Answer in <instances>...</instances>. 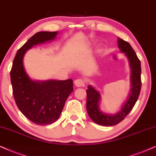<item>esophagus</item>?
<instances>
[{"label": "esophagus", "mask_w": 156, "mask_h": 156, "mask_svg": "<svg viewBox=\"0 0 156 156\" xmlns=\"http://www.w3.org/2000/svg\"><path fill=\"white\" fill-rule=\"evenodd\" d=\"M74 83L77 87H81L85 86L86 82H85V80L83 79H82V78H78V79H76L75 80Z\"/></svg>", "instance_id": "esophagus-1"}]
</instances>
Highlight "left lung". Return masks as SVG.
<instances>
[{
	"instance_id": "8db88e82",
	"label": "left lung",
	"mask_w": 156,
	"mask_h": 156,
	"mask_svg": "<svg viewBox=\"0 0 156 156\" xmlns=\"http://www.w3.org/2000/svg\"><path fill=\"white\" fill-rule=\"evenodd\" d=\"M118 44L120 51L125 53L129 61L130 69H131V76H130L131 90L127 101L123 105L121 111L115 115H108L103 113L99 109L98 103L101 100V95L99 93L91 86L88 87V89L86 90L87 111L91 120L101 126H112L117 125L118 123L121 122L134 107L140 92L141 66L140 60L138 59L131 45L128 42L123 41V39L118 38Z\"/></svg>"
}]
</instances>
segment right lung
I'll list each match as a JSON object with an SVG mask.
<instances>
[{
	"instance_id": "right-lung-1",
	"label": "right lung",
	"mask_w": 156,
	"mask_h": 156,
	"mask_svg": "<svg viewBox=\"0 0 156 156\" xmlns=\"http://www.w3.org/2000/svg\"><path fill=\"white\" fill-rule=\"evenodd\" d=\"M57 31L36 33L18 49L10 70L13 94L21 113L33 123L45 126L58 119L68 95L73 90L72 79L33 81L24 69L23 59L34 45L53 40Z\"/></svg>"
}]
</instances>
